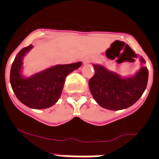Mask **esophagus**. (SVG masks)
I'll use <instances>...</instances> for the list:
<instances>
[{"label": "esophagus", "instance_id": "obj_1", "mask_svg": "<svg viewBox=\"0 0 159 159\" xmlns=\"http://www.w3.org/2000/svg\"><path fill=\"white\" fill-rule=\"evenodd\" d=\"M91 62H92V60H91L90 58H88V57H86V58L84 59V64H88Z\"/></svg>", "mask_w": 159, "mask_h": 159}]
</instances>
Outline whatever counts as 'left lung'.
<instances>
[{"label":"left lung","mask_w":159,"mask_h":159,"mask_svg":"<svg viewBox=\"0 0 159 159\" xmlns=\"http://www.w3.org/2000/svg\"><path fill=\"white\" fill-rule=\"evenodd\" d=\"M142 64L145 60L140 57ZM95 75L88 85L97 103L108 110L126 109L135 103L147 88L148 69L142 66L135 75L123 78L99 64H93Z\"/></svg>","instance_id":"obj_1"}]
</instances>
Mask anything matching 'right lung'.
Listing matches in <instances>:
<instances>
[{"label": "right lung", "mask_w": 159, "mask_h": 159, "mask_svg": "<svg viewBox=\"0 0 159 159\" xmlns=\"http://www.w3.org/2000/svg\"><path fill=\"white\" fill-rule=\"evenodd\" d=\"M32 48V44L24 48L16 56L11 67L10 84L16 98L23 104L33 109H45L58 101L67 75L80 67L82 63L59 64L24 77V57Z\"/></svg>", "instance_id": "obj_1"}]
</instances>
